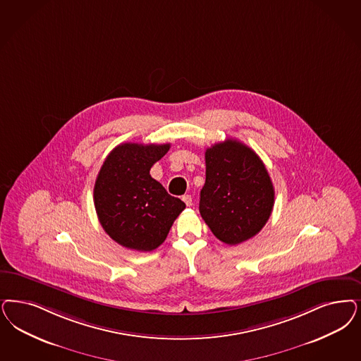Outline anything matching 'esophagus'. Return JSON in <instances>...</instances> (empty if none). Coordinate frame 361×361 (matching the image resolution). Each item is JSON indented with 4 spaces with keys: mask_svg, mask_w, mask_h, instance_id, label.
I'll return each instance as SVG.
<instances>
[{
    "mask_svg": "<svg viewBox=\"0 0 361 361\" xmlns=\"http://www.w3.org/2000/svg\"><path fill=\"white\" fill-rule=\"evenodd\" d=\"M183 201L187 204V207H190L192 205V196L190 195H184L183 196Z\"/></svg>",
    "mask_w": 361,
    "mask_h": 361,
    "instance_id": "34e87169",
    "label": "esophagus"
}]
</instances>
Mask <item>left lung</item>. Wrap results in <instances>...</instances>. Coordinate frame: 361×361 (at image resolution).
Masks as SVG:
<instances>
[{"instance_id":"8db88e82","label":"left lung","mask_w":361,"mask_h":361,"mask_svg":"<svg viewBox=\"0 0 361 361\" xmlns=\"http://www.w3.org/2000/svg\"><path fill=\"white\" fill-rule=\"evenodd\" d=\"M205 165L199 209L212 233L228 245L256 236L274 204V184L262 159L228 138L207 149Z\"/></svg>"}]
</instances>
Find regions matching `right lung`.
Wrapping results in <instances>:
<instances>
[{"label":"right lung","instance_id":"obj_1","mask_svg":"<svg viewBox=\"0 0 361 361\" xmlns=\"http://www.w3.org/2000/svg\"><path fill=\"white\" fill-rule=\"evenodd\" d=\"M171 144L117 145L96 178L93 199L99 224L125 248L149 252L160 247L185 204L168 195L149 171Z\"/></svg>","mask_w":361,"mask_h":361}]
</instances>
